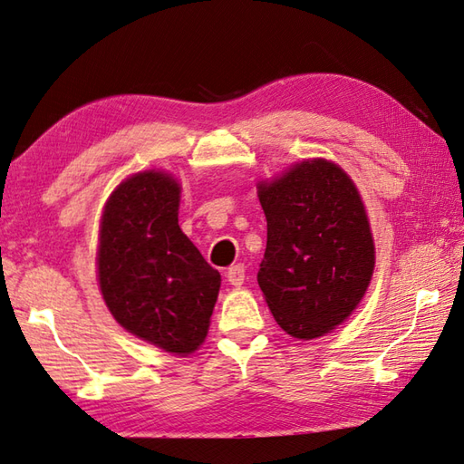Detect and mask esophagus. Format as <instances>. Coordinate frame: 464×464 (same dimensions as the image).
I'll return each mask as SVG.
<instances>
[{
  "mask_svg": "<svg viewBox=\"0 0 464 464\" xmlns=\"http://www.w3.org/2000/svg\"><path fill=\"white\" fill-rule=\"evenodd\" d=\"M226 277H228V282L236 287H240L246 280V267L242 264H236V266H230L228 272H226Z\"/></svg>",
  "mask_w": 464,
  "mask_h": 464,
  "instance_id": "34e87169",
  "label": "esophagus"
}]
</instances>
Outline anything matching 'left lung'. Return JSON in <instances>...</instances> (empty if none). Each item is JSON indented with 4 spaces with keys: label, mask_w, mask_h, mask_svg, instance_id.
Returning a JSON list of instances; mask_svg holds the SVG:
<instances>
[{
    "label": "left lung",
    "mask_w": 464,
    "mask_h": 464,
    "mask_svg": "<svg viewBox=\"0 0 464 464\" xmlns=\"http://www.w3.org/2000/svg\"><path fill=\"white\" fill-rule=\"evenodd\" d=\"M267 244L258 284L277 325L322 337L363 300L375 244L353 180L335 162L302 160L258 184Z\"/></svg>",
    "instance_id": "1"
}]
</instances>
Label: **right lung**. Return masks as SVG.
Returning <instances> with one entry per match:
<instances>
[{
  "label": "right lung",
  "mask_w": 464,
  "mask_h": 464,
  "mask_svg": "<svg viewBox=\"0 0 464 464\" xmlns=\"http://www.w3.org/2000/svg\"><path fill=\"white\" fill-rule=\"evenodd\" d=\"M179 204L169 172L122 180L101 216L97 270L102 300L127 332L188 355L208 334L222 280L180 230Z\"/></svg>",
  "instance_id": "1"
}]
</instances>
